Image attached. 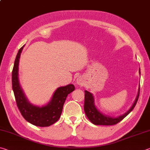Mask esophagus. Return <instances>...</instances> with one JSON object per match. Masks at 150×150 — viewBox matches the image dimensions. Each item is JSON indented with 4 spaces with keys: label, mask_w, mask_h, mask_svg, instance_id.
Wrapping results in <instances>:
<instances>
[{
    "label": "esophagus",
    "mask_w": 150,
    "mask_h": 150,
    "mask_svg": "<svg viewBox=\"0 0 150 150\" xmlns=\"http://www.w3.org/2000/svg\"><path fill=\"white\" fill-rule=\"evenodd\" d=\"M76 82H77V85H81V86H82V85H83V84H84L83 79L81 78H80V77H79V78L77 79V81H76Z\"/></svg>",
    "instance_id": "esophagus-1"
}]
</instances>
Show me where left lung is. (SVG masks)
<instances>
[{
	"instance_id": "1",
	"label": "left lung",
	"mask_w": 150,
	"mask_h": 150,
	"mask_svg": "<svg viewBox=\"0 0 150 150\" xmlns=\"http://www.w3.org/2000/svg\"><path fill=\"white\" fill-rule=\"evenodd\" d=\"M139 73L140 75V69H139ZM85 103H84V110L86 116H87L91 122L95 124V125H105V126H110L116 124L120 122L122 120L126 117L130 112L133 110L134 108L137 103V101L138 100L139 95V88L138 89V95L136 98V100L133 103L132 106H131L130 108L126 112V113L123 114L119 116L116 117H113L108 115H105L101 112L96 108L95 105V98L93 94L88 92L87 91H85Z\"/></svg>"
}]
</instances>
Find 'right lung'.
<instances>
[{"label":"right lung","instance_id":"obj_1","mask_svg":"<svg viewBox=\"0 0 150 150\" xmlns=\"http://www.w3.org/2000/svg\"><path fill=\"white\" fill-rule=\"evenodd\" d=\"M24 46L18 52L12 73V89L16 105L22 116L30 124L40 127L50 126L59 120L66 98L75 90V87L69 84L57 88L51 100L44 106H40L32 104L25 95L18 79L19 60Z\"/></svg>","mask_w":150,"mask_h":150}]
</instances>
